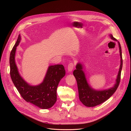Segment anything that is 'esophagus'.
<instances>
[{"label": "esophagus", "instance_id": "34e87169", "mask_svg": "<svg viewBox=\"0 0 131 131\" xmlns=\"http://www.w3.org/2000/svg\"><path fill=\"white\" fill-rule=\"evenodd\" d=\"M73 67H74V65L72 63H70L68 64V71L69 72H71L72 70H73Z\"/></svg>", "mask_w": 131, "mask_h": 131}]
</instances>
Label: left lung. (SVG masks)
Segmentation results:
<instances>
[{
  "mask_svg": "<svg viewBox=\"0 0 131 131\" xmlns=\"http://www.w3.org/2000/svg\"><path fill=\"white\" fill-rule=\"evenodd\" d=\"M109 36L112 40L118 42L120 56V68L114 85L108 89L103 90H96L92 88L87 81L85 73L83 71V65L81 63H77L76 66V69L74 70L73 72V75L76 78L77 82L79 100L86 107H94L107 101L116 92L120 81L121 72L123 64L121 45L120 42L111 34H110Z\"/></svg>",
  "mask_w": 131,
  "mask_h": 131,
  "instance_id": "left-lung-1",
  "label": "left lung"
}]
</instances>
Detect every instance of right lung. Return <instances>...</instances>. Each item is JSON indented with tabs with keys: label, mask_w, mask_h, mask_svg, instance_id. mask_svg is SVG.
Returning <instances> with one entry per match:
<instances>
[{
	"label": "right lung",
	"mask_w": 131,
	"mask_h": 131,
	"mask_svg": "<svg viewBox=\"0 0 131 131\" xmlns=\"http://www.w3.org/2000/svg\"><path fill=\"white\" fill-rule=\"evenodd\" d=\"M21 35L10 53V67L12 81L21 96L27 102L40 108L46 109L52 107L57 102V90L60 80L65 75L63 65L49 66L43 81L37 85H31L25 81L18 72L15 62L16 47L21 41Z\"/></svg>",
	"instance_id": "obj_1"
}]
</instances>
